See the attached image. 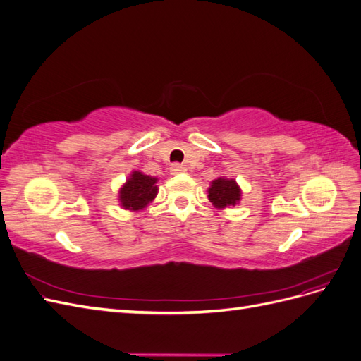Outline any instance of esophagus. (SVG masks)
Returning a JSON list of instances; mask_svg holds the SVG:
<instances>
[{
	"label": "esophagus",
	"mask_w": 361,
	"mask_h": 361,
	"mask_svg": "<svg viewBox=\"0 0 361 361\" xmlns=\"http://www.w3.org/2000/svg\"><path fill=\"white\" fill-rule=\"evenodd\" d=\"M185 171H187V167L182 166V164H173V166L170 167L171 174H180V173H185Z\"/></svg>",
	"instance_id": "esophagus-1"
}]
</instances>
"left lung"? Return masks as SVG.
<instances>
[{"label": "left lung", "mask_w": 361, "mask_h": 361, "mask_svg": "<svg viewBox=\"0 0 361 361\" xmlns=\"http://www.w3.org/2000/svg\"><path fill=\"white\" fill-rule=\"evenodd\" d=\"M207 199L216 207L224 209L228 206H235L241 200V188L235 179L218 178L211 182V187L207 190Z\"/></svg>", "instance_id": "left-lung-1"}]
</instances>
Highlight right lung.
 <instances>
[{
	"label": "right lung",
	"mask_w": 361,
	"mask_h": 361,
	"mask_svg": "<svg viewBox=\"0 0 361 361\" xmlns=\"http://www.w3.org/2000/svg\"><path fill=\"white\" fill-rule=\"evenodd\" d=\"M158 179L138 170L130 173V176L118 191V202L123 209L141 211L157 197Z\"/></svg>",
	"instance_id": "add662e5"
}]
</instances>
